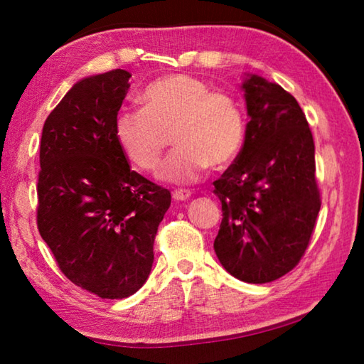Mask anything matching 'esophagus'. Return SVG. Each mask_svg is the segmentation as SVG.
Returning <instances> with one entry per match:
<instances>
[{
    "mask_svg": "<svg viewBox=\"0 0 364 364\" xmlns=\"http://www.w3.org/2000/svg\"><path fill=\"white\" fill-rule=\"evenodd\" d=\"M171 196H173V199L178 200V202L186 200L191 197V191H188V189H175L173 194H171Z\"/></svg>",
    "mask_w": 364,
    "mask_h": 364,
    "instance_id": "esophagus-1",
    "label": "esophagus"
}]
</instances>
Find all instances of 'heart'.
Masks as SVG:
<instances>
[{"instance_id":"obj_1","label":"heart","mask_w":364,"mask_h":364,"mask_svg":"<svg viewBox=\"0 0 364 364\" xmlns=\"http://www.w3.org/2000/svg\"><path fill=\"white\" fill-rule=\"evenodd\" d=\"M141 101L143 107L119 110L115 139L136 167L152 171L171 133L176 147L159 170L164 181H196L208 165L225 167L241 151L245 120L230 93L210 90L202 80L178 73L147 85Z\"/></svg>"}]
</instances>
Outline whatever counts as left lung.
<instances>
[{
  "label": "left lung",
  "instance_id": "obj_1",
  "mask_svg": "<svg viewBox=\"0 0 364 364\" xmlns=\"http://www.w3.org/2000/svg\"><path fill=\"white\" fill-rule=\"evenodd\" d=\"M242 88L250 120L241 152L213 181L223 210L213 249L234 278L264 284L305 255L321 194L313 134L295 97L258 75Z\"/></svg>",
  "mask_w": 364,
  "mask_h": 364
}]
</instances>
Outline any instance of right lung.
Masks as SVG:
<instances>
[{"label":"right lung","mask_w":364,"mask_h":364,"mask_svg":"<svg viewBox=\"0 0 364 364\" xmlns=\"http://www.w3.org/2000/svg\"><path fill=\"white\" fill-rule=\"evenodd\" d=\"M132 73L85 78L43 125L36 225L59 269L101 299L130 297L154 262L170 191L130 168L114 123Z\"/></svg>","instance_id":"add662e5"}]
</instances>
